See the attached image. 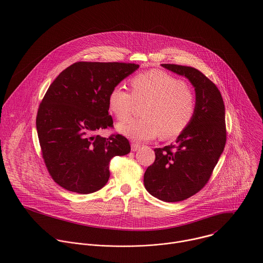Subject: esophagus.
<instances>
[{"label": "esophagus", "instance_id": "1", "mask_svg": "<svg viewBox=\"0 0 263 263\" xmlns=\"http://www.w3.org/2000/svg\"><path fill=\"white\" fill-rule=\"evenodd\" d=\"M140 148H141V144H139V143L133 142V143L131 144V150L133 151V152H136V151L139 150Z\"/></svg>", "mask_w": 263, "mask_h": 263}]
</instances>
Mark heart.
I'll list each match as a JSON object with an SVG mask.
<instances>
[{
	"label": "heart",
	"mask_w": 263,
	"mask_h": 263,
	"mask_svg": "<svg viewBox=\"0 0 263 263\" xmlns=\"http://www.w3.org/2000/svg\"><path fill=\"white\" fill-rule=\"evenodd\" d=\"M130 86L131 92L116 86L108 96L109 109L118 121L128 119L136 103H146L141 111L144 118L117 126L121 134L137 141H148L159 135L173 139L182 134L193 121L197 101L182 80L153 69L133 76Z\"/></svg>",
	"instance_id": "heart-1"
}]
</instances>
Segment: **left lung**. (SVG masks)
Wrapping results in <instances>:
<instances>
[{"label": "left lung", "instance_id": "left-lung-1", "mask_svg": "<svg viewBox=\"0 0 263 263\" xmlns=\"http://www.w3.org/2000/svg\"><path fill=\"white\" fill-rule=\"evenodd\" d=\"M162 66L185 76L195 88L197 110L175 145L156 148L155 162L144 175V184L164 202L185 200L209 181L225 148V105L219 88L199 70L175 64Z\"/></svg>", "mask_w": 263, "mask_h": 263}]
</instances>
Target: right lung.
Listing matches in <instances>:
<instances>
[{
    "mask_svg": "<svg viewBox=\"0 0 263 263\" xmlns=\"http://www.w3.org/2000/svg\"><path fill=\"white\" fill-rule=\"evenodd\" d=\"M138 64L76 62L53 81L41 100L36 129L41 154L52 179L61 187L88 194L109 178V162L130 153L121 134L101 137L113 128L108 96Z\"/></svg>",
    "mask_w": 263,
    "mask_h": 263,
    "instance_id": "1",
    "label": "right lung"
}]
</instances>
